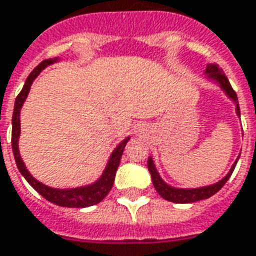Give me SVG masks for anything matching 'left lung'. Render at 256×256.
I'll use <instances>...</instances> for the list:
<instances>
[{
    "label": "left lung",
    "instance_id": "8db88e82",
    "mask_svg": "<svg viewBox=\"0 0 256 256\" xmlns=\"http://www.w3.org/2000/svg\"><path fill=\"white\" fill-rule=\"evenodd\" d=\"M206 77L209 80L216 81L217 84L221 86V90H224L226 96L229 99L232 100L236 106V114L240 116V107L239 102H238V94L234 90V88L229 84V80L226 78V76L224 74L222 69H220L218 66L214 65V64H208L206 65ZM239 160V158H238ZM238 160L234 162V166L230 168V171L226 174V176H224L222 179L214 184H210V186L205 187H198V188H176V187H172L170 184H166V182L162 180L158 172L156 170V166L153 162L152 157L148 158V170L150 172V176H152L153 186L156 188V191L160 194V196L164 198V200H170V202H175V204H191V202H196V200H206V198H210L212 196H214L216 192L218 190H221V187L224 186L226 180H228L232 172H234V166L238 164Z\"/></svg>",
    "mask_w": 256,
    "mask_h": 256
}]
</instances>
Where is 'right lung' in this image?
I'll list each match as a JSON object with an SVG mask.
<instances>
[{
	"instance_id": "obj_1",
	"label": "right lung",
	"mask_w": 256,
	"mask_h": 256,
	"mask_svg": "<svg viewBox=\"0 0 256 256\" xmlns=\"http://www.w3.org/2000/svg\"><path fill=\"white\" fill-rule=\"evenodd\" d=\"M60 58H52V60H42L40 64L32 70L31 74L28 76L26 84L22 86V92L18 94L14 102V110H13L12 116V150L14 160H16L17 168L22 174L26 180L32 186V188L40 194L43 198H46L47 200H50L51 204H56L58 206H65V208H88V206L96 205L106 198V196L108 194L110 190L112 188L114 180H115V174L118 170L119 162H120V157L123 154V149L126 146V144L130 140V137L124 138L122 142L119 144L118 146L114 149V152L111 153V156L108 158V162L106 166V170L103 171L102 176L98 180L88 184V186L76 187V188H52L46 184H43L40 182H38L34 176L28 172V170L24 166V162L22 160L20 152H18V137H20V111L26 99H27L31 85L34 80L40 74V72L46 66L56 64L58 62Z\"/></svg>"
}]
</instances>
